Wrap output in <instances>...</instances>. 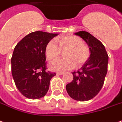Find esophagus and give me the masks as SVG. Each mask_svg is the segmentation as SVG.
<instances>
[{
	"mask_svg": "<svg viewBox=\"0 0 122 122\" xmlns=\"http://www.w3.org/2000/svg\"><path fill=\"white\" fill-rule=\"evenodd\" d=\"M64 73V72L62 71H58V72H56V74L57 75H63Z\"/></svg>",
	"mask_w": 122,
	"mask_h": 122,
	"instance_id": "esophagus-1",
	"label": "esophagus"
}]
</instances>
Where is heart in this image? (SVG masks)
Wrapping results in <instances>:
<instances>
[{
  "instance_id": "obj_1",
  "label": "heart",
  "mask_w": 122,
  "mask_h": 122,
  "mask_svg": "<svg viewBox=\"0 0 122 122\" xmlns=\"http://www.w3.org/2000/svg\"><path fill=\"white\" fill-rule=\"evenodd\" d=\"M56 41H49L45 47V55L49 61H53L60 56L61 50L67 49L65 59H60L52 62L51 70L66 71L82 66L88 60L90 56L89 47L84 43L83 40L75 35L63 36L56 39Z\"/></svg>"
}]
</instances>
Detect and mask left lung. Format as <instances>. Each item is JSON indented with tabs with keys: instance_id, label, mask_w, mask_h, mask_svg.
Returning <instances> with one entry per match:
<instances>
[{
	"instance_id": "8db88e82",
	"label": "left lung",
	"mask_w": 122,
	"mask_h": 122,
	"mask_svg": "<svg viewBox=\"0 0 122 122\" xmlns=\"http://www.w3.org/2000/svg\"><path fill=\"white\" fill-rule=\"evenodd\" d=\"M75 35L85 41L90 49V56L79 70L72 73L73 79L66 85V90L75 100L88 101L94 98L103 86L108 56L103 43L90 33L79 31Z\"/></svg>"
}]
</instances>
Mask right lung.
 Returning <instances> with one entry per match:
<instances>
[{"label": "right lung", "mask_w": 122, "mask_h": 122, "mask_svg": "<svg viewBox=\"0 0 122 122\" xmlns=\"http://www.w3.org/2000/svg\"><path fill=\"white\" fill-rule=\"evenodd\" d=\"M58 34L36 31L24 37L14 48L11 73L16 87L24 96L40 99L47 93L55 73L46 71L45 47Z\"/></svg>", "instance_id": "add662e5"}]
</instances>
